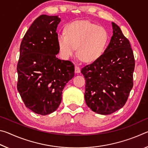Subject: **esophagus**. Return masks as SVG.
<instances>
[{"label": "esophagus", "instance_id": "obj_1", "mask_svg": "<svg viewBox=\"0 0 148 148\" xmlns=\"http://www.w3.org/2000/svg\"><path fill=\"white\" fill-rule=\"evenodd\" d=\"M74 71H75V72H76V73H79V72H80L79 66L76 65V66H75V67H74Z\"/></svg>", "mask_w": 148, "mask_h": 148}]
</instances>
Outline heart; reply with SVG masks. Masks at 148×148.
<instances>
[{
  "instance_id": "heart-1",
  "label": "heart",
  "mask_w": 148,
  "mask_h": 148,
  "mask_svg": "<svg viewBox=\"0 0 148 148\" xmlns=\"http://www.w3.org/2000/svg\"><path fill=\"white\" fill-rule=\"evenodd\" d=\"M60 52L64 58L77 54L86 62L98 59L106 50L109 35L105 28L89 21H76L68 24L65 32L57 34Z\"/></svg>"
}]
</instances>
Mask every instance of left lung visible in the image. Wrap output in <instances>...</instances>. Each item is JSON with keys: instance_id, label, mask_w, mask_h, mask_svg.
<instances>
[{"instance_id": "obj_1", "label": "left lung", "mask_w": 148, "mask_h": 148, "mask_svg": "<svg viewBox=\"0 0 148 148\" xmlns=\"http://www.w3.org/2000/svg\"><path fill=\"white\" fill-rule=\"evenodd\" d=\"M113 36L102 56L83 67L85 101L97 114L108 115L121 108L133 87L135 60L129 40L112 22Z\"/></svg>"}]
</instances>
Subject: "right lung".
<instances>
[{
  "mask_svg": "<svg viewBox=\"0 0 148 148\" xmlns=\"http://www.w3.org/2000/svg\"><path fill=\"white\" fill-rule=\"evenodd\" d=\"M58 16L41 15L34 20L20 46L17 88L27 108L47 115L59 107L62 91L74 76V64L57 58L59 52Z\"/></svg>",
  "mask_w": 148,
  "mask_h": 148,
  "instance_id": "obj_1",
  "label": "right lung"
}]
</instances>
